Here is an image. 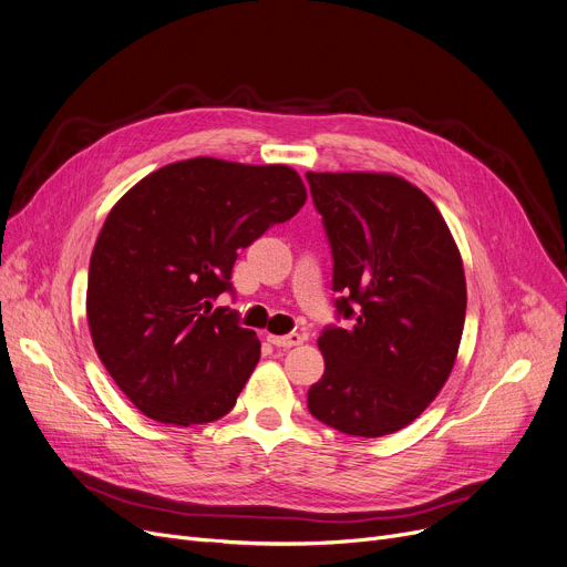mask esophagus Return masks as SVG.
I'll list each match as a JSON object with an SVG mask.
<instances>
[{"instance_id": "esophagus-1", "label": "esophagus", "mask_w": 567, "mask_h": 567, "mask_svg": "<svg viewBox=\"0 0 567 567\" xmlns=\"http://www.w3.org/2000/svg\"><path fill=\"white\" fill-rule=\"evenodd\" d=\"M268 342L280 347V349H289V347H299L303 342V336L299 333H289V336H268Z\"/></svg>"}]
</instances>
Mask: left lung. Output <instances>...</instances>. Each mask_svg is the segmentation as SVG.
<instances>
[{"label": "left lung", "mask_w": 567, "mask_h": 567, "mask_svg": "<svg viewBox=\"0 0 567 567\" xmlns=\"http://www.w3.org/2000/svg\"><path fill=\"white\" fill-rule=\"evenodd\" d=\"M333 252L338 315L317 344L323 377L310 385L317 421L351 436L413 423L449 381L466 315L455 238L434 202L395 174L308 172Z\"/></svg>", "instance_id": "obj_1"}]
</instances>
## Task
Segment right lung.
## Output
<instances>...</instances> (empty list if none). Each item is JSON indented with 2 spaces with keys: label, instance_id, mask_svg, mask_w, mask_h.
Listing matches in <instances>:
<instances>
[{
  "label": "right lung",
  "instance_id": "add662e5",
  "mask_svg": "<svg viewBox=\"0 0 567 567\" xmlns=\"http://www.w3.org/2000/svg\"><path fill=\"white\" fill-rule=\"evenodd\" d=\"M287 165L190 158L135 184L107 214L89 261L86 321L124 395L165 425H202L236 404L259 361L255 331L212 301L238 250L306 204Z\"/></svg>",
  "mask_w": 567,
  "mask_h": 567
}]
</instances>
